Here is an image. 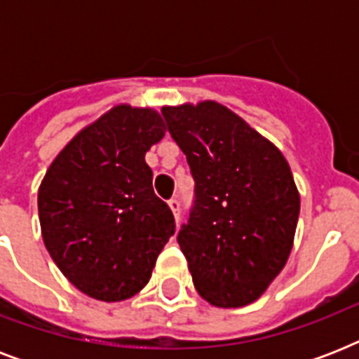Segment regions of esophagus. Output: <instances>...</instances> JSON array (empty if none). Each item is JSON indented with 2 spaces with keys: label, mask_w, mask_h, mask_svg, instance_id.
Masks as SVG:
<instances>
[{
  "label": "esophagus",
  "mask_w": 359,
  "mask_h": 359,
  "mask_svg": "<svg viewBox=\"0 0 359 359\" xmlns=\"http://www.w3.org/2000/svg\"><path fill=\"white\" fill-rule=\"evenodd\" d=\"M168 205H169V208L173 210L175 219L179 222V219H180V203H179V199H177V197H173V199H169Z\"/></svg>",
  "instance_id": "34e87169"
}]
</instances>
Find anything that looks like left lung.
Returning <instances> with one entry per match:
<instances>
[{"label":"left lung","mask_w":359,"mask_h":359,"mask_svg":"<svg viewBox=\"0 0 359 359\" xmlns=\"http://www.w3.org/2000/svg\"><path fill=\"white\" fill-rule=\"evenodd\" d=\"M186 154L196 201L179 231L191 279L216 307L255 302L287 264L300 194L285 156L222 104L163 106Z\"/></svg>","instance_id":"obj_1"}]
</instances>
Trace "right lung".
I'll use <instances>...</instances> for the list:
<instances>
[{
    "instance_id": "right-lung-1",
    "label": "right lung",
    "mask_w": 359,
    "mask_h": 359,
    "mask_svg": "<svg viewBox=\"0 0 359 359\" xmlns=\"http://www.w3.org/2000/svg\"><path fill=\"white\" fill-rule=\"evenodd\" d=\"M165 135L162 115L119 104L78 132L39 188L48 253L95 300L137 294L175 233L171 208L152 190L145 152Z\"/></svg>"
}]
</instances>
